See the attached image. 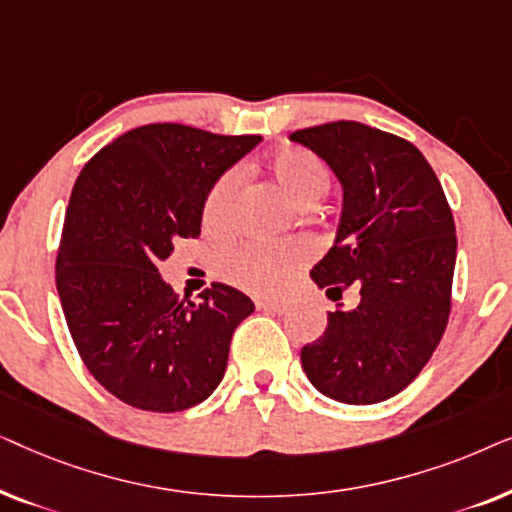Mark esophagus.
<instances>
[{
	"mask_svg": "<svg viewBox=\"0 0 512 512\" xmlns=\"http://www.w3.org/2000/svg\"><path fill=\"white\" fill-rule=\"evenodd\" d=\"M256 307L261 312H270V314H284L286 305L282 303V300H256Z\"/></svg>",
	"mask_w": 512,
	"mask_h": 512,
	"instance_id": "34e87169",
	"label": "esophagus"
}]
</instances>
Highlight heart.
<instances>
[{
	"mask_svg": "<svg viewBox=\"0 0 512 512\" xmlns=\"http://www.w3.org/2000/svg\"><path fill=\"white\" fill-rule=\"evenodd\" d=\"M268 172L275 184L300 207H310L324 198L331 188V172L312 151L289 146L279 149L268 160ZM237 172H226L209 186L202 200L200 221L209 235H223L233 223L237 205ZM305 249L296 242L244 244L219 261V275L230 284L247 289L256 296H275L289 284L300 265L305 263Z\"/></svg>",
	"mask_w": 512,
	"mask_h": 512,
	"instance_id": "b5f03b06",
	"label": "heart"
}]
</instances>
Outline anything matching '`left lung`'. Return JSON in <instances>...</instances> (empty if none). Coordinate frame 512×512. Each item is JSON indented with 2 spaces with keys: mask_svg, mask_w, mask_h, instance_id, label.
<instances>
[{
  "mask_svg": "<svg viewBox=\"0 0 512 512\" xmlns=\"http://www.w3.org/2000/svg\"><path fill=\"white\" fill-rule=\"evenodd\" d=\"M324 158L345 202L338 237L310 277L333 300L356 286L354 310L328 312L300 361L314 387L349 405L387 401L436 352L452 307L457 233L443 186L408 139L359 121L291 132Z\"/></svg>",
  "mask_w": 512,
  "mask_h": 512,
  "instance_id": "obj_1",
  "label": "left lung"
}]
</instances>
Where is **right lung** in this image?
<instances>
[{"instance_id": "add662e5", "label": "right lung", "mask_w": 512, "mask_h": 512, "mask_svg": "<svg viewBox=\"0 0 512 512\" xmlns=\"http://www.w3.org/2000/svg\"><path fill=\"white\" fill-rule=\"evenodd\" d=\"M258 142L151 123L97 151L76 177L55 284L81 361L118 401L179 412L219 387L254 303L219 282L181 300L158 265L181 237L200 235L209 186Z\"/></svg>"}]
</instances>
